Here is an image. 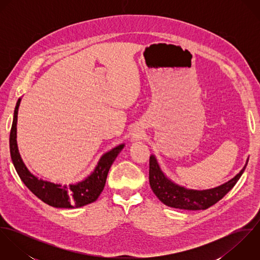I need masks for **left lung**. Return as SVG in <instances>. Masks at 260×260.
Instances as JSON below:
<instances>
[{"label": "left lung", "instance_id": "left-lung-1", "mask_svg": "<svg viewBox=\"0 0 260 260\" xmlns=\"http://www.w3.org/2000/svg\"><path fill=\"white\" fill-rule=\"evenodd\" d=\"M247 162L248 159L241 171L222 185L207 190H193L177 185L168 179L155 156L152 155L149 159V182L154 194L165 205L186 210H204L217 203L233 188L244 172Z\"/></svg>", "mask_w": 260, "mask_h": 260}]
</instances>
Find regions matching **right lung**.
I'll return each instance as SVG.
<instances>
[{
  "mask_svg": "<svg viewBox=\"0 0 260 260\" xmlns=\"http://www.w3.org/2000/svg\"><path fill=\"white\" fill-rule=\"evenodd\" d=\"M20 103L21 98H19L14 111L10 132V152L15 169L24 184L43 202L57 208H78L96 201L104 189L109 169L118 154L124 147V144L105 153L99 160L93 173L81 182L62 186L38 179L28 170L18 150L17 120Z\"/></svg>",
  "mask_w": 260,
  "mask_h": 260,
  "instance_id": "1",
  "label": "right lung"
}]
</instances>
